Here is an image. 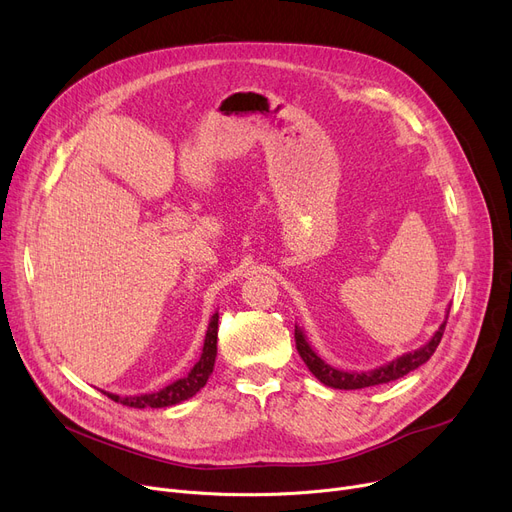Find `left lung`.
Here are the masks:
<instances>
[{
	"label": "left lung",
	"mask_w": 512,
	"mask_h": 512,
	"mask_svg": "<svg viewBox=\"0 0 512 512\" xmlns=\"http://www.w3.org/2000/svg\"><path fill=\"white\" fill-rule=\"evenodd\" d=\"M448 312L450 306L446 308V319L444 323L437 327V331L431 335V339L427 344H423L421 348L406 352L394 360H389L377 369L371 371H342V369H335L331 364H327L319 354L312 350V346L308 344V339L304 335V331L296 325V348L302 356V360L306 362V367L310 369V373L319 379L321 383H325L327 387L333 389H364V387H373V385H381V383H389V381H396L404 375H408L410 371L419 369L421 364H425L435 348L440 346V339L444 335L446 323H448Z\"/></svg>",
	"instance_id": "left-lung-1"
}]
</instances>
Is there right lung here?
<instances>
[{"label":"right lung","instance_id":"1","mask_svg":"<svg viewBox=\"0 0 512 512\" xmlns=\"http://www.w3.org/2000/svg\"><path fill=\"white\" fill-rule=\"evenodd\" d=\"M216 337H218V312L210 316L200 360L193 364V369L185 377L168 383L166 387L158 389V392L135 394V396H118L110 392H104V394L114 402H120L123 406H131V408H166V406H175L183 400L193 398L212 375L214 360H216Z\"/></svg>","mask_w":512,"mask_h":512}]
</instances>
